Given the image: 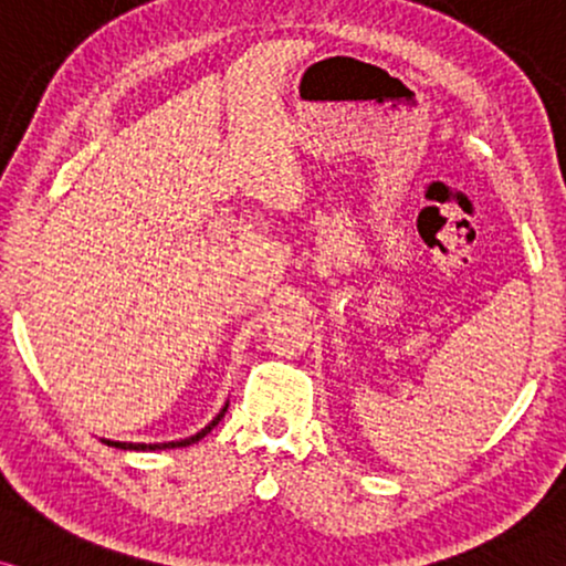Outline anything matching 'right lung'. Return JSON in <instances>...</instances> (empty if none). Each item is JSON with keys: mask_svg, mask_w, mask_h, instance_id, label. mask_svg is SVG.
I'll return each instance as SVG.
<instances>
[{"mask_svg": "<svg viewBox=\"0 0 566 566\" xmlns=\"http://www.w3.org/2000/svg\"><path fill=\"white\" fill-rule=\"evenodd\" d=\"M227 408H229V403L221 408V413H218V417L210 421V424L206 427V430H200L197 434H192V438H187V440H176V442H115V440H105L107 446H113V448H124V451H163V448H187V446H192V442H197L200 438H206V434L213 430V427L218 424V421L223 419V413H227Z\"/></svg>", "mask_w": 566, "mask_h": 566, "instance_id": "add662e5", "label": "right lung"}]
</instances>
